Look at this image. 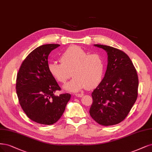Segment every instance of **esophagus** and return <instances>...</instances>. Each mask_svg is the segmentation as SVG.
Instances as JSON below:
<instances>
[{
    "label": "esophagus",
    "mask_w": 152,
    "mask_h": 152,
    "mask_svg": "<svg viewBox=\"0 0 152 152\" xmlns=\"http://www.w3.org/2000/svg\"><path fill=\"white\" fill-rule=\"evenodd\" d=\"M83 96V94H75V96L78 97H81Z\"/></svg>",
    "instance_id": "1"
}]
</instances>
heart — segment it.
Here are the masks:
<instances>
[{"mask_svg":"<svg viewBox=\"0 0 152 152\" xmlns=\"http://www.w3.org/2000/svg\"><path fill=\"white\" fill-rule=\"evenodd\" d=\"M60 61L50 62L48 69L50 74L61 83H65L73 73L74 78L64 87L68 91L77 92L86 87L92 89L102 80L105 64L100 54H90L79 46H72L63 52Z\"/></svg>","mask_w":152,"mask_h":152,"instance_id":"b5f03b06","label":"heart"}]
</instances>
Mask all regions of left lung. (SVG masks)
Segmentation results:
<instances>
[{"instance_id": "1", "label": "left lung", "mask_w": 152, "mask_h": 152, "mask_svg": "<svg viewBox=\"0 0 152 152\" xmlns=\"http://www.w3.org/2000/svg\"><path fill=\"white\" fill-rule=\"evenodd\" d=\"M107 53L105 75L92 93L90 115L97 123L111 126L123 121L138 97V77L129 57L119 49L94 45Z\"/></svg>"}]
</instances>
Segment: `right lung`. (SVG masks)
<instances>
[{
    "label": "right lung",
    "instance_id": "add662e5",
    "mask_svg": "<svg viewBox=\"0 0 152 152\" xmlns=\"http://www.w3.org/2000/svg\"><path fill=\"white\" fill-rule=\"evenodd\" d=\"M60 46L48 44L34 49L24 60L17 75L15 88L20 105L31 120L41 124L58 121L71 97L68 93L55 95L61 88L48 69L49 54Z\"/></svg>",
    "mask_w": 152,
    "mask_h": 152
}]
</instances>
